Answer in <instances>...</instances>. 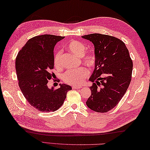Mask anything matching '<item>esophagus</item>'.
<instances>
[{"mask_svg": "<svg viewBox=\"0 0 150 150\" xmlns=\"http://www.w3.org/2000/svg\"><path fill=\"white\" fill-rule=\"evenodd\" d=\"M81 88H82V86H77V85H73L72 86V88H74V89H79Z\"/></svg>", "mask_w": 150, "mask_h": 150, "instance_id": "1", "label": "esophagus"}]
</instances>
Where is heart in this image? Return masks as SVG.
Returning <instances> with one entry per match:
<instances>
[{
	"instance_id": "heart-1",
	"label": "heart",
	"mask_w": 150,
	"mask_h": 150,
	"mask_svg": "<svg viewBox=\"0 0 150 150\" xmlns=\"http://www.w3.org/2000/svg\"><path fill=\"white\" fill-rule=\"evenodd\" d=\"M66 47L69 51L78 57H81V61L87 67H93L96 63V57L92 52H85L87 47L83 42L76 40H71L66 45ZM62 52L58 51L55 54L54 58V65L57 68L61 67ZM89 74L87 69L81 67L77 69L69 70L63 75V80L69 84L81 85Z\"/></svg>"
}]
</instances>
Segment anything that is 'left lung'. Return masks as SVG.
<instances>
[{"mask_svg": "<svg viewBox=\"0 0 150 150\" xmlns=\"http://www.w3.org/2000/svg\"><path fill=\"white\" fill-rule=\"evenodd\" d=\"M82 38L93 42L95 68L89 80L91 95L87 107L98 112L113 109L126 93L131 80L133 62L124 42L115 37L92 33Z\"/></svg>", "mask_w": 150, "mask_h": 150, "instance_id": "obj_1", "label": "left lung"}]
</instances>
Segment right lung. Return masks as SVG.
Wrapping results in <instances>:
<instances>
[{
    "label": "right lung",
    "mask_w": 150,
    "mask_h": 150,
    "mask_svg": "<svg viewBox=\"0 0 150 150\" xmlns=\"http://www.w3.org/2000/svg\"><path fill=\"white\" fill-rule=\"evenodd\" d=\"M64 37L45 34L30 39L18 53L15 59L19 86L30 105L41 112L55 111L65 101L72 87L60 84V87H48L54 74V48Z\"/></svg>",
    "instance_id": "right-lung-1"
}]
</instances>
